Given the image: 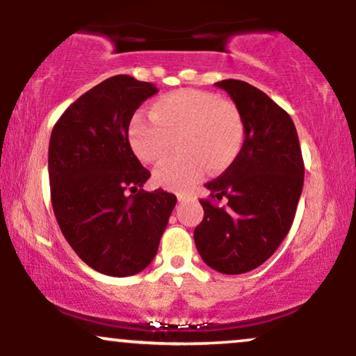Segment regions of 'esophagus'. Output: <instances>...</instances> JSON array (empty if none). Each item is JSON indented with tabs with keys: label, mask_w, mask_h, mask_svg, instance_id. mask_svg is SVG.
<instances>
[{
	"label": "esophagus",
	"mask_w": 356,
	"mask_h": 356,
	"mask_svg": "<svg viewBox=\"0 0 356 356\" xmlns=\"http://www.w3.org/2000/svg\"><path fill=\"white\" fill-rule=\"evenodd\" d=\"M192 197H194V195L189 194V192H177V199H179V202H186V201H191Z\"/></svg>",
	"instance_id": "esophagus-1"
}]
</instances>
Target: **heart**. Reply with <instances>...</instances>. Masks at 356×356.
<instances>
[{
  "label": "heart",
  "instance_id": "1",
  "mask_svg": "<svg viewBox=\"0 0 356 356\" xmlns=\"http://www.w3.org/2000/svg\"><path fill=\"white\" fill-rule=\"evenodd\" d=\"M150 118L136 117L129 127L134 154L145 164H157L177 140L179 152L154 170V181L170 191H184L207 169L218 174L234 164L244 144L239 108L216 93L182 88L159 97Z\"/></svg>",
  "mask_w": 356,
  "mask_h": 356
}]
</instances>
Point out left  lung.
Returning <instances> with one entry per match:
<instances>
[{"instance_id": "8db88e82", "label": "left lung", "mask_w": 356, "mask_h": 356, "mask_svg": "<svg viewBox=\"0 0 356 356\" xmlns=\"http://www.w3.org/2000/svg\"><path fill=\"white\" fill-rule=\"evenodd\" d=\"M216 87L239 108L246 138L234 164L206 184L211 194L201 199L204 219L194 241L207 266L243 275L269 259L291 229L305 164L291 117L266 93L241 80Z\"/></svg>"}]
</instances>
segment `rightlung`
<instances>
[{
	"instance_id": "right-lung-1",
	"label": "right lung",
	"mask_w": 356,
	"mask_h": 356,
	"mask_svg": "<svg viewBox=\"0 0 356 356\" xmlns=\"http://www.w3.org/2000/svg\"><path fill=\"white\" fill-rule=\"evenodd\" d=\"M157 92L149 81L110 76L53 127V212L73 251L102 275L132 276L149 266L177 202L170 192L142 189L150 172L129 142L134 113Z\"/></svg>"
}]
</instances>
